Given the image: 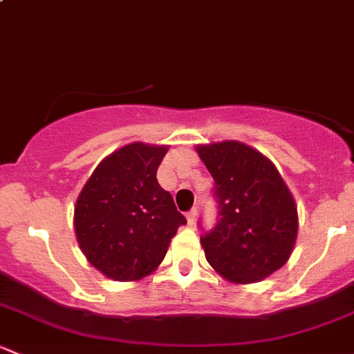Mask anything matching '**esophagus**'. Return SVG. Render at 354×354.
Masks as SVG:
<instances>
[{
    "instance_id": "34e87169",
    "label": "esophagus",
    "mask_w": 354,
    "mask_h": 354,
    "mask_svg": "<svg viewBox=\"0 0 354 354\" xmlns=\"http://www.w3.org/2000/svg\"><path fill=\"white\" fill-rule=\"evenodd\" d=\"M187 221L190 226H194L195 221H197V209H192L190 212H187Z\"/></svg>"
}]
</instances>
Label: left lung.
Masks as SVG:
<instances>
[{"mask_svg":"<svg viewBox=\"0 0 354 354\" xmlns=\"http://www.w3.org/2000/svg\"><path fill=\"white\" fill-rule=\"evenodd\" d=\"M212 174L216 227L200 238L205 259L224 279L259 283L288 262L298 234L295 198L277 167L236 140L197 145Z\"/></svg>","mask_w":354,"mask_h":354,"instance_id":"obj_1","label":"left lung"}]
</instances>
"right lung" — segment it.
I'll return each instance as SVG.
<instances>
[{
	"label": "right lung",
	"instance_id": "add662e5",
	"mask_svg": "<svg viewBox=\"0 0 354 354\" xmlns=\"http://www.w3.org/2000/svg\"><path fill=\"white\" fill-rule=\"evenodd\" d=\"M167 145L135 142L99 162L75 203L73 226L88 262L114 281H138L159 267L187 219L157 183Z\"/></svg>",
	"mask_w": 354,
	"mask_h": 354
}]
</instances>
